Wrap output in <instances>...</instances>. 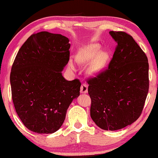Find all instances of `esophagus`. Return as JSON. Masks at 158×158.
I'll return each instance as SVG.
<instances>
[{"label":"esophagus","mask_w":158,"mask_h":158,"mask_svg":"<svg viewBox=\"0 0 158 158\" xmlns=\"http://www.w3.org/2000/svg\"><path fill=\"white\" fill-rule=\"evenodd\" d=\"M81 94H86L88 93V85L85 83L82 84L81 87Z\"/></svg>","instance_id":"esophagus-1"}]
</instances>
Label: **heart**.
<instances>
[{
	"instance_id": "1",
	"label": "heart",
	"mask_w": 158,
	"mask_h": 158,
	"mask_svg": "<svg viewBox=\"0 0 158 158\" xmlns=\"http://www.w3.org/2000/svg\"><path fill=\"white\" fill-rule=\"evenodd\" d=\"M101 50V47L97 44H91L82 47L77 53L75 60L80 64H89L87 68V73L91 76H95L99 74L100 72L107 64L110 59V54L106 52ZM68 65L72 69H75L74 61L69 59Z\"/></svg>"
}]
</instances>
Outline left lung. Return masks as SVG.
I'll use <instances>...</instances> for the list:
<instances>
[{
  "label": "left lung",
  "instance_id": "obj_1",
  "mask_svg": "<svg viewBox=\"0 0 158 158\" xmlns=\"http://www.w3.org/2000/svg\"><path fill=\"white\" fill-rule=\"evenodd\" d=\"M117 43L109 67L88 81L91 117L100 128L116 131L139 118L149 91L146 54L125 32L110 31Z\"/></svg>",
  "mask_w": 158,
  "mask_h": 158
}]
</instances>
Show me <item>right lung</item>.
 <instances>
[{
    "mask_svg": "<svg viewBox=\"0 0 158 158\" xmlns=\"http://www.w3.org/2000/svg\"><path fill=\"white\" fill-rule=\"evenodd\" d=\"M69 39L43 31L32 35L18 52L10 75L12 100L18 116L31 131L53 134L80 96L79 80L62 76L69 59Z\"/></svg>",
    "mask_w": 158,
    "mask_h": 158,
    "instance_id": "1",
    "label": "right lung"
}]
</instances>
